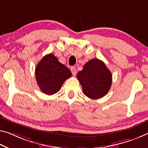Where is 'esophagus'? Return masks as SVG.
Listing matches in <instances>:
<instances>
[{"mask_svg": "<svg viewBox=\"0 0 148 148\" xmlns=\"http://www.w3.org/2000/svg\"><path fill=\"white\" fill-rule=\"evenodd\" d=\"M70 70H71L72 75H73V76H75V75H76V69H75V67H74V66L71 67Z\"/></svg>", "mask_w": 148, "mask_h": 148, "instance_id": "obj_1", "label": "esophagus"}]
</instances>
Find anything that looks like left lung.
I'll return each instance as SVG.
<instances>
[{
  "label": "left lung",
  "instance_id": "1",
  "mask_svg": "<svg viewBox=\"0 0 148 148\" xmlns=\"http://www.w3.org/2000/svg\"><path fill=\"white\" fill-rule=\"evenodd\" d=\"M83 92L91 99H100L107 93L112 84V74L105 63L93 58L77 75Z\"/></svg>",
  "mask_w": 148,
  "mask_h": 148
}]
</instances>
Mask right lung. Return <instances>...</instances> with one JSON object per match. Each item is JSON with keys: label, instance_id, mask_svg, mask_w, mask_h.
I'll return each mask as SVG.
<instances>
[{"label": "right lung", "instance_id": "obj_1", "mask_svg": "<svg viewBox=\"0 0 148 148\" xmlns=\"http://www.w3.org/2000/svg\"><path fill=\"white\" fill-rule=\"evenodd\" d=\"M71 76L70 70L51 53L45 56L36 69L37 84L47 95H53L58 92L66 79Z\"/></svg>", "mask_w": 148, "mask_h": 148}]
</instances>
